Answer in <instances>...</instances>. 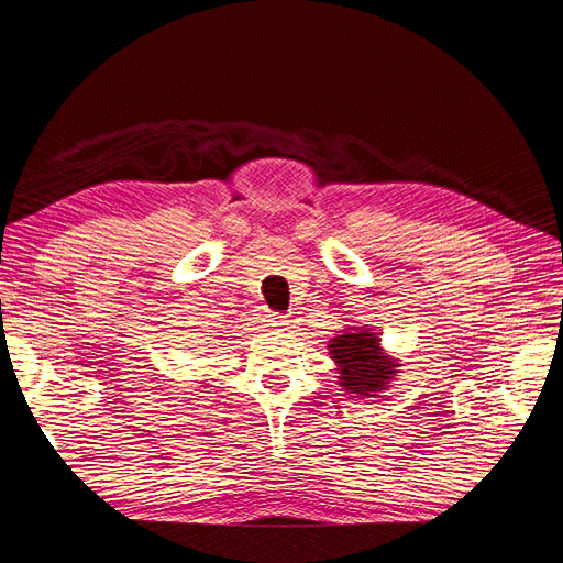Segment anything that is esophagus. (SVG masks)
Listing matches in <instances>:
<instances>
[{"label": "esophagus", "mask_w": 563, "mask_h": 563, "mask_svg": "<svg viewBox=\"0 0 563 563\" xmlns=\"http://www.w3.org/2000/svg\"><path fill=\"white\" fill-rule=\"evenodd\" d=\"M265 323H267L269 329H284L286 323H288V317L282 314V312H269V314L265 317Z\"/></svg>", "instance_id": "34e87169"}]
</instances>
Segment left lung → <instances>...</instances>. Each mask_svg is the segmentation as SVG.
<instances>
[{"label": "left lung", "instance_id": "obj_1", "mask_svg": "<svg viewBox=\"0 0 563 563\" xmlns=\"http://www.w3.org/2000/svg\"><path fill=\"white\" fill-rule=\"evenodd\" d=\"M329 352L331 360L340 366V385L354 395L373 397L385 389L389 378L397 373L395 364L383 354L378 335L371 331H345L331 340Z\"/></svg>", "mask_w": 563, "mask_h": 563}]
</instances>
